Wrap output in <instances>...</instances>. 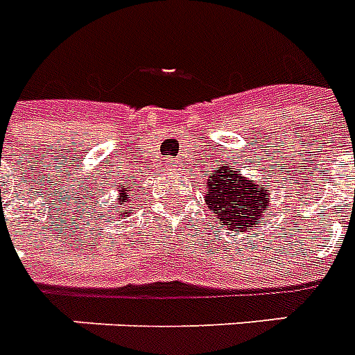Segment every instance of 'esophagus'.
<instances>
[{
    "instance_id": "34e87169",
    "label": "esophagus",
    "mask_w": 355,
    "mask_h": 355,
    "mask_svg": "<svg viewBox=\"0 0 355 355\" xmlns=\"http://www.w3.org/2000/svg\"><path fill=\"white\" fill-rule=\"evenodd\" d=\"M169 169H173V171H177V169H180V164H178V162H169Z\"/></svg>"
}]
</instances>
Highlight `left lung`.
Wrapping results in <instances>:
<instances>
[{"label":"left lung","mask_w":355,"mask_h":355,"mask_svg":"<svg viewBox=\"0 0 355 355\" xmlns=\"http://www.w3.org/2000/svg\"><path fill=\"white\" fill-rule=\"evenodd\" d=\"M266 191L268 187L239 177L230 166L224 168L223 173L220 169L213 171L204 200L215 217L223 220V226L230 227L232 232H246L257 227L259 218L270 204Z\"/></svg>","instance_id":"left-lung-1"}]
</instances>
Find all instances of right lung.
<instances>
[{"label":"right lung","mask_w":355,"mask_h":355,"mask_svg":"<svg viewBox=\"0 0 355 355\" xmlns=\"http://www.w3.org/2000/svg\"><path fill=\"white\" fill-rule=\"evenodd\" d=\"M128 191H129V187H128V186H123V187H122V195H120V198H118V204H120V206H125V204L129 202ZM132 211H135V209H132ZM125 213H128V209H125Z\"/></svg>","instance_id":"right-lung-1"}]
</instances>
